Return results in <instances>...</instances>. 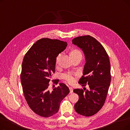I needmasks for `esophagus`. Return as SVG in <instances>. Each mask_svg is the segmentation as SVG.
I'll list each match as a JSON object with an SVG mask.
<instances>
[{
  "label": "esophagus",
  "mask_w": 130,
  "mask_h": 130,
  "mask_svg": "<svg viewBox=\"0 0 130 130\" xmlns=\"http://www.w3.org/2000/svg\"><path fill=\"white\" fill-rule=\"evenodd\" d=\"M69 89H70V93H72L73 92V88L70 87H69Z\"/></svg>",
  "instance_id": "34e87169"
}]
</instances>
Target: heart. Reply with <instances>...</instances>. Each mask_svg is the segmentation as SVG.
<instances>
[{"mask_svg": "<svg viewBox=\"0 0 130 130\" xmlns=\"http://www.w3.org/2000/svg\"><path fill=\"white\" fill-rule=\"evenodd\" d=\"M60 56V54H59L56 57V62H57V60ZM70 56L72 59H74L77 57L82 58V54L81 52L77 49L73 48L72 49L70 52ZM61 78H62L66 83H69V84H73L75 81V78L73 75L71 73H64L61 75Z\"/></svg>", "mask_w": 130, "mask_h": 130, "instance_id": "obj_1", "label": "heart"}]
</instances>
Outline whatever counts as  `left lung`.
<instances>
[{"mask_svg":"<svg viewBox=\"0 0 130 130\" xmlns=\"http://www.w3.org/2000/svg\"><path fill=\"white\" fill-rule=\"evenodd\" d=\"M72 43L83 51L86 60L83 75L78 82L84 87L73 91L79 96L75 110L80 115L91 117L104 104L111 80L110 59L103 46L90 35L75 38ZM86 85L88 90L85 87Z\"/></svg>","mask_w":130,"mask_h":130,"instance_id":"left-lung-1","label":"left lung"}]
</instances>
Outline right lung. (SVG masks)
<instances>
[{"label":"right lung","instance_id":"right-lung-1","mask_svg":"<svg viewBox=\"0 0 130 130\" xmlns=\"http://www.w3.org/2000/svg\"><path fill=\"white\" fill-rule=\"evenodd\" d=\"M67 45L58 39L42 38L33 44L24 57L20 75L23 91L29 107L40 117L48 118L56 114L61 101L70 93L64 83L52 92L48 88L56 57ZM58 81L53 83L57 84Z\"/></svg>","mask_w":130,"mask_h":130}]
</instances>
